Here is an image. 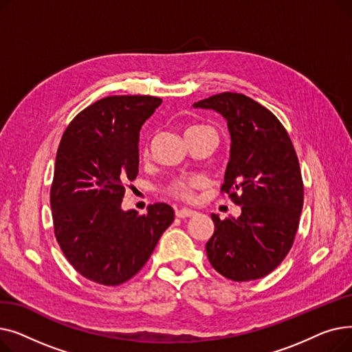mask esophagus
Returning a JSON list of instances; mask_svg holds the SVG:
<instances>
[{"mask_svg": "<svg viewBox=\"0 0 352 352\" xmlns=\"http://www.w3.org/2000/svg\"><path fill=\"white\" fill-rule=\"evenodd\" d=\"M194 214H195V211H192L190 208H181V210L175 211V215L178 218H188V217H192Z\"/></svg>", "mask_w": 352, "mask_h": 352, "instance_id": "1", "label": "esophagus"}]
</instances>
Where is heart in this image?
Segmentation results:
<instances>
[{"instance_id":"heart-1","label":"heart","mask_w":352,"mask_h":352,"mask_svg":"<svg viewBox=\"0 0 352 352\" xmlns=\"http://www.w3.org/2000/svg\"><path fill=\"white\" fill-rule=\"evenodd\" d=\"M207 128L211 129L208 126H194L191 129H202ZM190 131V129H188ZM206 186V178L199 177V175H194V177H178L174 178L168 186H166V194H170L171 197L179 198V199H186L190 201L194 198V191L197 188H201Z\"/></svg>"}]
</instances>
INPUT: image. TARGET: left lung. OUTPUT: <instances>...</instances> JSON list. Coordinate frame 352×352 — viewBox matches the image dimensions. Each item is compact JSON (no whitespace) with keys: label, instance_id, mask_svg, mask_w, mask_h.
<instances>
[{"label":"left lung","instance_id":"obj_1","mask_svg":"<svg viewBox=\"0 0 352 352\" xmlns=\"http://www.w3.org/2000/svg\"><path fill=\"white\" fill-rule=\"evenodd\" d=\"M194 107L227 120L231 151L221 191L241 207L238 218L211 214L207 256L228 280L263 278L284 261L298 230L304 184L297 153L280 120L244 94L223 92Z\"/></svg>","mask_w":352,"mask_h":352}]
</instances>
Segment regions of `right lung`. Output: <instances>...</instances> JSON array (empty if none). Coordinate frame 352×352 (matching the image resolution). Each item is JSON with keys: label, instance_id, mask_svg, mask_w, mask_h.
I'll return each mask as SVG.
<instances>
[{"label": "right lung", "instance_id": "obj_1", "mask_svg": "<svg viewBox=\"0 0 352 352\" xmlns=\"http://www.w3.org/2000/svg\"><path fill=\"white\" fill-rule=\"evenodd\" d=\"M161 102L105 97L63 134L50 195L54 232L68 263L89 281L114 287L133 278L173 224L174 210L164 202L144 215L121 208L124 184L138 175L140 129Z\"/></svg>", "mask_w": 352, "mask_h": 352}]
</instances>
